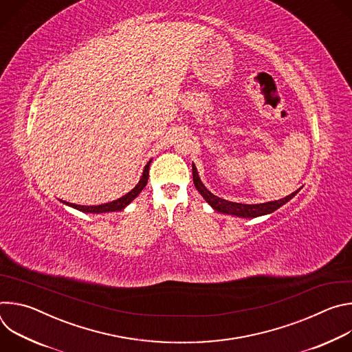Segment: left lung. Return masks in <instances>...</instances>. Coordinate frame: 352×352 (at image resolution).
<instances>
[{
  "mask_svg": "<svg viewBox=\"0 0 352 352\" xmlns=\"http://www.w3.org/2000/svg\"><path fill=\"white\" fill-rule=\"evenodd\" d=\"M192 175H193V184L196 186V189L199 190V193L202 195L206 202L217 212L224 213V214H232V216H238V217H258V216H263V214H269L273 213L274 210H277L278 208H281L283 205H285L288 200H291L298 190H295L294 193L280 199V200H274V202H267V204H261V205H243V204H235V202H228L226 199H221L216 195H213L210 190L206 189V186L200 181L199 175H197V170L195 167V164H192Z\"/></svg>",
  "mask_w": 352,
  "mask_h": 352,
  "instance_id": "1",
  "label": "left lung"
}]
</instances>
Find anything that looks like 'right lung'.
I'll use <instances>...</instances> for the list:
<instances>
[{"mask_svg": "<svg viewBox=\"0 0 352 352\" xmlns=\"http://www.w3.org/2000/svg\"><path fill=\"white\" fill-rule=\"evenodd\" d=\"M148 167H150V162L146 164L144 170H143V175L139 181V184L131 190L128 192L126 195H124L122 197L114 200V202H110V204H104V205H98V206H80V205H75V204H68V202H64L80 212H85V213H106V212H117V210H122L126 205H129L132 200L142 192V189L146 186L147 184V179H148Z\"/></svg>", "mask_w": 352, "mask_h": 352, "instance_id": "add662e5", "label": "right lung"}]
</instances>
